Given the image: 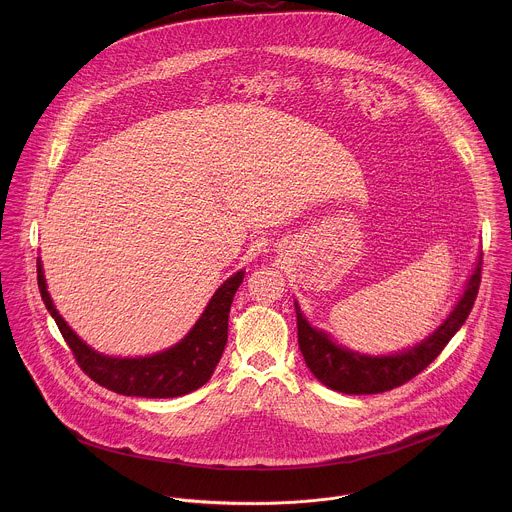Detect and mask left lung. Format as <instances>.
<instances>
[{"label":"left lung","instance_id":"8db88e82","mask_svg":"<svg viewBox=\"0 0 512 512\" xmlns=\"http://www.w3.org/2000/svg\"><path fill=\"white\" fill-rule=\"evenodd\" d=\"M481 268L483 258H479L463 297L438 331L420 345L394 357H366L337 347L323 331L313 329L305 321L295 303L297 343L305 365L325 386L345 394H378L406 384L438 359L443 347L469 317L481 286Z\"/></svg>","mask_w":512,"mask_h":512}]
</instances>
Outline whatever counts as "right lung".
<instances>
[{"label": "right lung", "instance_id": "1", "mask_svg": "<svg viewBox=\"0 0 512 512\" xmlns=\"http://www.w3.org/2000/svg\"><path fill=\"white\" fill-rule=\"evenodd\" d=\"M244 272L228 278L209 301L205 313L189 335L175 347L140 359L104 357L82 343L55 309L43 278L41 262L37 264V284L47 311L53 315L63 339L73 351L74 361L84 374L100 386L140 398H175L201 388L219 365L228 339V311L232 297L242 284Z\"/></svg>", "mask_w": 512, "mask_h": 512}]
</instances>
